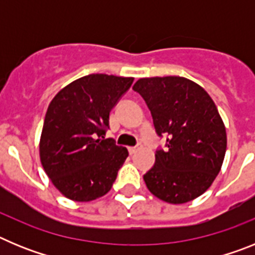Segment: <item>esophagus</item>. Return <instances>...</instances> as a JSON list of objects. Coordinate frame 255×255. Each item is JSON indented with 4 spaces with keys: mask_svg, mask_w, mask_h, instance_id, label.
<instances>
[{
    "mask_svg": "<svg viewBox=\"0 0 255 255\" xmlns=\"http://www.w3.org/2000/svg\"><path fill=\"white\" fill-rule=\"evenodd\" d=\"M141 149V144H138L136 147H129V152L130 154H134V153H136L138 150Z\"/></svg>",
    "mask_w": 255,
    "mask_h": 255,
    "instance_id": "esophagus-1",
    "label": "esophagus"
}]
</instances>
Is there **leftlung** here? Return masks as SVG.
I'll return each instance as SVG.
<instances>
[{
    "instance_id": "1",
    "label": "left lung",
    "mask_w": 255,
    "mask_h": 255,
    "mask_svg": "<svg viewBox=\"0 0 255 255\" xmlns=\"http://www.w3.org/2000/svg\"><path fill=\"white\" fill-rule=\"evenodd\" d=\"M143 97L155 132L166 149L143 176L154 197L182 204L202 195L215 181L226 153L225 124L215 102L197 83L181 76L139 79L132 87Z\"/></svg>"
}]
</instances>
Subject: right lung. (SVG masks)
<instances>
[{
	"label": "right lung",
	"mask_w": 255,
	"mask_h": 255,
	"mask_svg": "<svg viewBox=\"0 0 255 255\" xmlns=\"http://www.w3.org/2000/svg\"><path fill=\"white\" fill-rule=\"evenodd\" d=\"M134 78L91 74L51 101L39 141L42 166L61 194L91 202L111 190L129 152L105 139L110 112Z\"/></svg>",
	"instance_id": "obj_1"
}]
</instances>
